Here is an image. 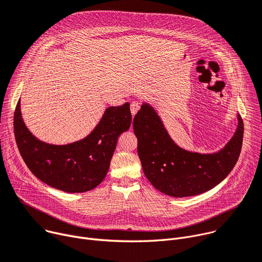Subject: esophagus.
Returning <instances> with one entry per match:
<instances>
[{
	"instance_id": "esophagus-1",
	"label": "esophagus",
	"mask_w": 262,
	"mask_h": 262,
	"mask_svg": "<svg viewBox=\"0 0 262 262\" xmlns=\"http://www.w3.org/2000/svg\"><path fill=\"white\" fill-rule=\"evenodd\" d=\"M139 108H140V105H139V103H138V102L133 101V102L130 103V112H132L133 117L137 114V112L139 111Z\"/></svg>"
}]
</instances>
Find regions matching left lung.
Returning <instances> with one entry per match:
<instances>
[{"label":"left lung","instance_id":"1","mask_svg":"<svg viewBox=\"0 0 262 262\" xmlns=\"http://www.w3.org/2000/svg\"><path fill=\"white\" fill-rule=\"evenodd\" d=\"M237 120V129L223 149L213 154L189 151L174 143L157 111L143 102L133 126L145 177L159 191L173 198L193 196L214 188L239 158L244 138L241 115Z\"/></svg>","mask_w":262,"mask_h":262}]
</instances>
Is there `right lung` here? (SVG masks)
Here are the masks:
<instances>
[{
	"label": "right lung",
	"instance_id": "1",
	"mask_svg": "<svg viewBox=\"0 0 262 262\" xmlns=\"http://www.w3.org/2000/svg\"><path fill=\"white\" fill-rule=\"evenodd\" d=\"M132 123L129 103L110 106L85 138L66 145L38 140L27 128L16 104L13 128L20 156L41 182L69 193L90 191L105 178L118 137Z\"/></svg>",
	"mask_w": 262,
	"mask_h": 262
}]
</instances>
